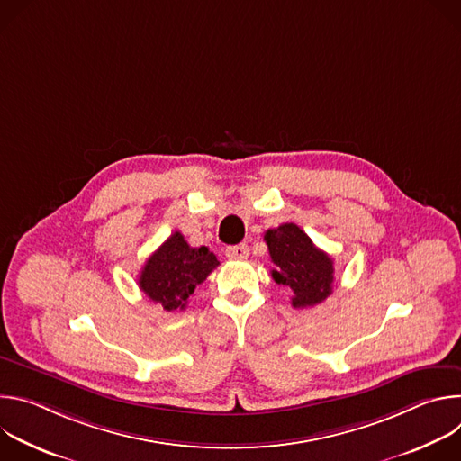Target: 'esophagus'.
Wrapping results in <instances>:
<instances>
[{
    "label": "esophagus",
    "instance_id": "esophagus-1",
    "mask_svg": "<svg viewBox=\"0 0 461 461\" xmlns=\"http://www.w3.org/2000/svg\"><path fill=\"white\" fill-rule=\"evenodd\" d=\"M248 255H249V248L246 244H235V246L226 248V257L228 258L242 260V258H248Z\"/></svg>",
    "mask_w": 461,
    "mask_h": 461
}]
</instances>
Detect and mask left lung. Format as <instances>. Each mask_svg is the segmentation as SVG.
<instances>
[{"label":"left lung","instance_id":"left-lung-1","mask_svg":"<svg viewBox=\"0 0 461 461\" xmlns=\"http://www.w3.org/2000/svg\"><path fill=\"white\" fill-rule=\"evenodd\" d=\"M274 262L272 277L294 292V308H310L332 294L334 260L295 224L286 222L265 233Z\"/></svg>","mask_w":461,"mask_h":461}]
</instances>
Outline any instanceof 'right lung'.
I'll return each mask as SVG.
<instances>
[{
  "label": "right lung",
  "mask_w": 461,
  "mask_h": 461,
  "mask_svg": "<svg viewBox=\"0 0 461 461\" xmlns=\"http://www.w3.org/2000/svg\"><path fill=\"white\" fill-rule=\"evenodd\" d=\"M219 267L210 248H191L180 231L171 237L146 260L140 272V290L166 312L184 310L194 288Z\"/></svg>",
  "instance_id": "add662e5"
}]
</instances>
